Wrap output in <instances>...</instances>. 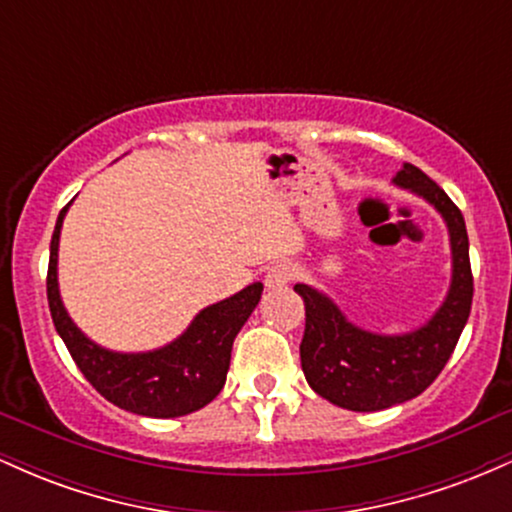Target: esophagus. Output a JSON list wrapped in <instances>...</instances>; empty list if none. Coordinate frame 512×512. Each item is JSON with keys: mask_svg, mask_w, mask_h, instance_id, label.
Masks as SVG:
<instances>
[{"mask_svg": "<svg viewBox=\"0 0 512 512\" xmlns=\"http://www.w3.org/2000/svg\"><path fill=\"white\" fill-rule=\"evenodd\" d=\"M296 276V269L286 262H276L269 267L267 276H264V284L267 289H284V286L291 284V279Z\"/></svg>", "mask_w": 512, "mask_h": 512, "instance_id": "esophagus-1", "label": "esophagus"}]
</instances>
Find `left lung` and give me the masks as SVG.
Segmentation results:
<instances>
[{"label":"left lung","mask_w":512,"mask_h":512,"mask_svg":"<svg viewBox=\"0 0 512 512\" xmlns=\"http://www.w3.org/2000/svg\"><path fill=\"white\" fill-rule=\"evenodd\" d=\"M392 182L426 199L448 226L452 279L448 296L431 320L407 334H375L346 320L339 305L322 291L308 284L293 286L305 303V380L327 402L351 411L390 409L419 397L445 368L472 310L474 279L462 211L411 163H404Z\"/></svg>","instance_id":"8db88e82"}]
</instances>
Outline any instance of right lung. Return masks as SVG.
Segmentation results:
<instances>
[{
  "mask_svg": "<svg viewBox=\"0 0 512 512\" xmlns=\"http://www.w3.org/2000/svg\"><path fill=\"white\" fill-rule=\"evenodd\" d=\"M67 209L69 204L57 216L50 240L48 303L55 330L84 378L115 407L151 419H175L207 407L226 383L233 339L260 303V281L199 310L190 327L161 349L139 354L103 349L74 325L60 298L57 250Z\"/></svg>",
  "mask_w": 512,
  "mask_h": 512,
  "instance_id": "obj_1",
  "label": "right lung"
}]
</instances>
